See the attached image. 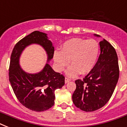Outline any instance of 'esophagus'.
Wrapping results in <instances>:
<instances>
[{
  "mask_svg": "<svg viewBox=\"0 0 127 127\" xmlns=\"http://www.w3.org/2000/svg\"><path fill=\"white\" fill-rule=\"evenodd\" d=\"M70 81V78H68L66 77L65 78V83H68V82H69Z\"/></svg>",
  "mask_w": 127,
  "mask_h": 127,
  "instance_id": "esophagus-1",
  "label": "esophagus"
}]
</instances>
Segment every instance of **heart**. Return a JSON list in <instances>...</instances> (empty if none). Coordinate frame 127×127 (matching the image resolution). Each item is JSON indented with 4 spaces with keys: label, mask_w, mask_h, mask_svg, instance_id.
Listing matches in <instances>:
<instances>
[{
    "label": "heart",
    "mask_w": 127,
    "mask_h": 127,
    "mask_svg": "<svg viewBox=\"0 0 127 127\" xmlns=\"http://www.w3.org/2000/svg\"><path fill=\"white\" fill-rule=\"evenodd\" d=\"M99 53V45L94 39L74 38L66 41L62 51L54 53V60L59 71H63L70 63L66 74L73 77L80 73L86 74L93 69Z\"/></svg>",
    "instance_id": "b5f03b06"
}]
</instances>
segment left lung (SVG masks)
<instances>
[{"instance_id": "1", "label": "left lung", "mask_w": 127, "mask_h": 127, "mask_svg": "<svg viewBox=\"0 0 127 127\" xmlns=\"http://www.w3.org/2000/svg\"><path fill=\"white\" fill-rule=\"evenodd\" d=\"M99 45L101 53L97 61L83 79L76 80V88L72 95L75 106L87 112L97 110L108 102L119 76L115 48L104 39Z\"/></svg>"}]
</instances>
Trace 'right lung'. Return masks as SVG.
<instances>
[{
  "mask_svg": "<svg viewBox=\"0 0 127 127\" xmlns=\"http://www.w3.org/2000/svg\"><path fill=\"white\" fill-rule=\"evenodd\" d=\"M39 44L47 52V61L53 59L54 47L47 34L35 31L15 45L10 57L9 80L17 99L26 108L35 111H43L52 107L55 103V91L64 85L65 78L56 72L49 64L39 73L25 72L19 64L22 51L29 45Z\"/></svg>",
  "mask_w": 127,
  "mask_h": 127,
  "instance_id": "right-lung-1",
  "label": "right lung"
}]
</instances>
